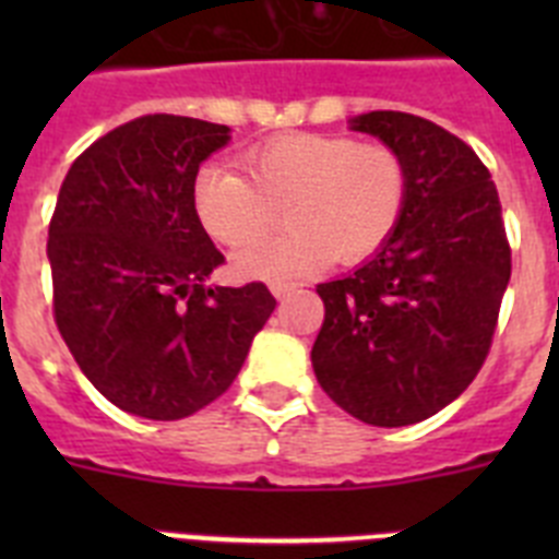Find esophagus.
I'll return each instance as SVG.
<instances>
[{
  "label": "esophagus",
  "instance_id": "esophagus-1",
  "mask_svg": "<svg viewBox=\"0 0 559 559\" xmlns=\"http://www.w3.org/2000/svg\"><path fill=\"white\" fill-rule=\"evenodd\" d=\"M296 288H299L296 283H271V294H274L276 299H285V296L294 294Z\"/></svg>",
  "mask_w": 559,
  "mask_h": 559
}]
</instances>
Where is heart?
I'll list each match as a JSON object with an SVG mask.
<instances>
[{
  "mask_svg": "<svg viewBox=\"0 0 559 559\" xmlns=\"http://www.w3.org/2000/svg\"><path fill=\"white\" fill-rule=\"evenodd\" d=\"M246 171L204 165L192 179V212L226 249L273 228L280 205L292 226L237 254V269L265 280L308 274L333 257L358 263L386 246L408 201L406 156L389 142L344 133H280L243 156Z\"/></svg>",
  "mask_w": 559,
  "mask_h": 559,
  "instance_id": "heart-1",
  "label": "heart"
}]
</instances>
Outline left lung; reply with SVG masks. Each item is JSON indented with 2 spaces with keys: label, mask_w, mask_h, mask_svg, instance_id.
I'll use <instances>...</instances> for the list:
<instances>
[{
  "label": "left lung",
  "mask_w": 559,
  "mask_h": 559,
  "mask_svg": "<svg viewBox=\"0 0 559 559\" xmlns=\"http://www.w3.org/2000/svg\"><path fill=\"white\" fill-rule=\"evenodd\" d=\"M406 156L408 201L386 246L322 283L313 372L335 406L380 428L412 426L471 386L490 355L512 249L501 201L467 142L406 111L353 120Z\"/></svg>",
  "instance_id": "8db88e82"
}]
</instances>
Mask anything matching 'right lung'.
Here are the masks:
<instances>
[{
  "mask_svg": "<svg viewBox=\"0 0 559 559\" xmlns=\"http://www.w3.org/2000/svg\"><path fill=\"white\" fill-rule=\"evenodd\" d=\"M229 128L145 114L86 147L49 221L52 316L81 372L114 406L185 419L237 378L276 299L263 283L206 288L226 263L192 179Z\"/></svg>",
  "mask_w": 559,
  "mask_h": 559,
  "instance_id": "1",
  "label": "right lung"
}]
</instances>
